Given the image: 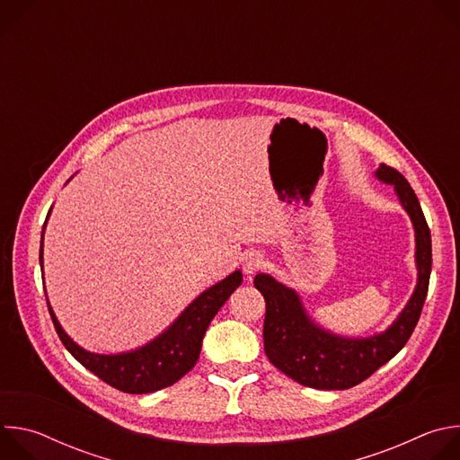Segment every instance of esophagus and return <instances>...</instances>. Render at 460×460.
I'll return each mask as SVG.
<instances>
[{
  "instance_id": "1",
  "label": "esophagus",
  "mask_w": 460,
  "mask_h": 460,
  "mask_svg": "<svg viewBox=\"0 0 460 460\" xmlns=\"http://www.w3.org/2000/svg\"><path fill=\"white\" fill-rule=\"evenodd\" d=\"M264 264V258H261L260 252H249L243 261H242V271L247 279H251L252 275H256V271Z\"/></svg>"
}]
</instances>
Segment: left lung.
I'll return each mask as SVG.
<instances>
[{"mask_svg": "<svg viewBox=\"0 0 460 460\" xmlns=\"http://www.w3.org/2000/svg\"><path fill=\"white\" fill-rule=\"evenodd\" d=\"M375 178L393 185L415 229L417 286L387 330L360 339L332 333L309 316L295 289L266 273L254 277V288L266 300V355L275 367L302 385L348 389L360 384L406 346L419 322L431 275L429 227L415 190L399 171L380 164Z\"/></svg>", "mask_w": 460, "mask_h": 460, "instance_id": "left-lung-1", "label": "left lung"}]
</instances>
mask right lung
I'll return each mask as SVG.
<instances>
[{"label": "right lung", "mask_w": 460, "mask_h": 460, "mask_svg": "<svg viewBox=\"0 0 460 460\" xmlns=\"http://www.w3.org/2000/svg\"><path fill=\"white\" fill-rule=\"evenodd\" d=\"M52 211V208H50ZM49 211V215H50ZM47 215V220H49ZM47 226V222H45ZM40 243V266L43 268V233ZM242 284V271H233L224 280L217 282L204 293L196 296L167 327L151 342L114 355L91 353L78 346L58 322L49 300V311L56 327V333L69 353L89 371L100 376L109 385L133 395H144L172 385L187 371H190L200 357L202 341L208 327L218 309L233 295V291Z\"/></svg>", "instance_id": "1"}]
</instances>
